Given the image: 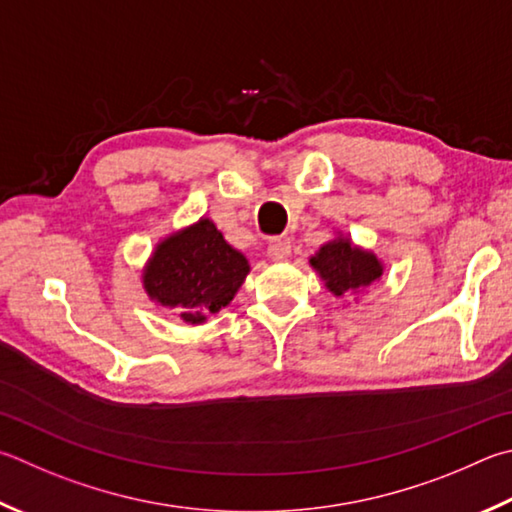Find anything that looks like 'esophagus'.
<instances>
[{
	"instance_id": "34e87169",
	"label": "esophagus",
	"mask_w": 512,
	"mask_h": 512,
	"mask_svg": "<svg viewBox=\"0 0 512 512\" xmlns=\"http://www.w3.org/2000/svg\"><path fill=\"white\" fill-rule=\"evenodd\" d=\"M288 255H291V244L284 237H275L268 241V257L275 259V262H284Z\"/></svg>"
}]
</instances>
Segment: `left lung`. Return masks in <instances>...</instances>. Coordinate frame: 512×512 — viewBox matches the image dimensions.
<instances>
[{
	"mask_svg": "<svg viewBox=\"0 0 512 512\" xmlns=\"http://www.w3.org/2000/svg\"><path fill=\"white\" fill-rule=\"evenodd\" d=\"M311 266L320 273L333 295H356L383 275V264L374 253L351 246L349 239H333L324 244Z\"/></svg>",
	"mask_w": 512,
	"mask_h": 512,
	"instance_id": "8db88e82",
	"label": "left lung"
}]
</instances>
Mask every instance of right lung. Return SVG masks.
<instances>
[{
	"mask_svg": "<svg viewBox=\"0 0 512 512\" xmlns=\"http://www.w3.org/2000/svg\"><path fill=\"white\" fill-rule=\"evenodd\" d=\"M248 271L246 257L228 244L210 219H201L156 246L143 284L152 300L181 309L185 322L201 324L208 313L230 304Z\"/></svg>",
	"mask_w": 512,
	"mask_h": 512,
	"instance_id": "add662e5",
	"label": "right lung"
}]
</instances>
